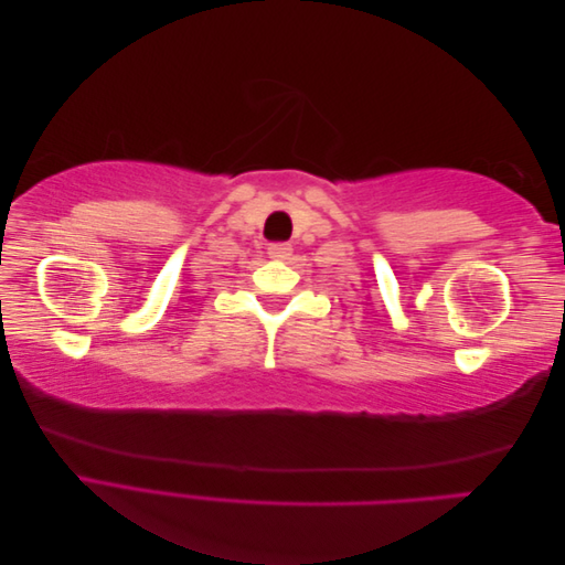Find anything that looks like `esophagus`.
<instances>
[{"label": "esophagus", "mask_w": 565, "mask_h": 565, "mask_svg": "<svg viewBox=\"0 0 565 565\" xmlns=\"http://www.w3.org/2000/svg\"><path fill=\"white\" fill-rule=\"evenodd\" d=\"M268 254H270V259H287V256L292 254V245H289V243H273L268 247Z\"/></svg>", "instance_id": "1"}]
</instances>
